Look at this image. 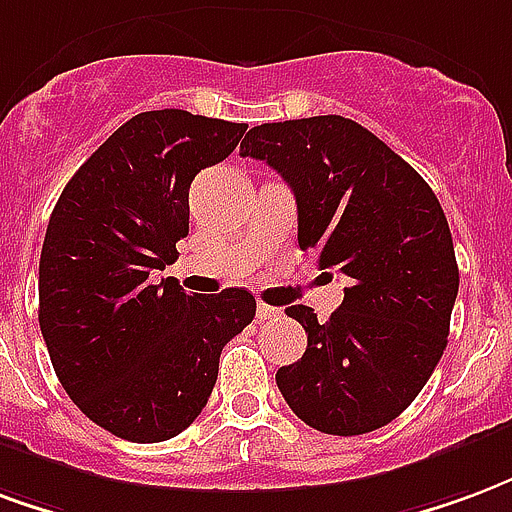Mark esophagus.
<instances>
[{"label": "esophagus", "mask_w": 512, "mask_h": 512, "mask_svg": "<svg viewBox=\"0 0 512 512\" xmlns=\"http://www.w3.org/2000/svg\"><path fill=\"white\" fill-rule=\"evenodd\" d=\"M279 314H282V309H276V306L257 304V320H274Z\"/></svg>", "instance_id": "1"}]
</instances>
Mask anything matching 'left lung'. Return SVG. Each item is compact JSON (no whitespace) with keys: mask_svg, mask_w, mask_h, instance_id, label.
Segmentation results:
<instances>
[{"mask_svg":"<svg viewBox=\"0 0 512 512\" xmlns=\"http://www.w3.org/2000/svg\"><path fill=\"white\" fill-rule=\"evenodd\" d=\"M241 157L268 162L290 184L298 246L350 279L328 323L304 304L285 309L304 325L306 352L276 372L279 391L323 434L382 429L415 401L448 347L458 266L437 195L344 116L252 127Z\"/></svg>","mask_w":512,"mask_h":512,"instance_id":"obj_1","label":"left lung"}]
</instances>
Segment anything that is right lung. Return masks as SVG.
<instances>
[{
	"instance_id": "1",
	"label": "right lung",
	"mask_w": 512,
	"mask_h": 512,
	"mask_svg": "<svg viewBox=\"0 0 512 512\" xmlns=\"http://www.w3.org/2000/svg\"><path fill=\"white\" fill-rule=\"evenodd\" d=\"M246 124L146 111L121 124L56 200L40 255V331L67 396L130 442L181 434L206 407L219 355L255 317V295L157 282L189 233V184Z\"/></svg>"
}]
</instances>
